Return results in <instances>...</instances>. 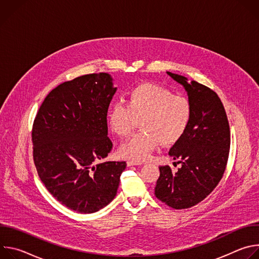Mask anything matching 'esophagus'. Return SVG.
Here are the masks:
<instances>
[{
	"label": "esophagus",
	"instance_id": "1",
	"mask_svg": "<svg viewBox=\"0 0 259 259\" xmlns=\"http://www.w3.org/2000/svg\"><path fill=\"white\" fill-rule=\"evenodd\" d=\"M128 166H136V165H142V162H138V161H134V160H129L127 162Z\"/></svg>",
	"mask_w": 259,
	"mask_h": 259
}]
</instances>
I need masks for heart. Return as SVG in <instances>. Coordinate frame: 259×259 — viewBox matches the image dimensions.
Segmentation results:
<instances>
[{
	"instance_id": "obj_1",
	"label": "heart",
	"mask_w": 259,
	"mask_h": 259,
	"mask_svg": "<svg viewBox=\"0 0 259 259\" xmlns=\"http://www.w3.org/2000/svg\"><path fill=\"white\" fill-rule=\"evenodd\" d=\"M192 118L193 106L189 98L151 83L133 88L127 102H114L107 114L110 129L122 138L129 136L141 120L142 131L119 150L121 157L138 162L149 159L161 142L164 145L178 142L187 133Z\"/></svg>"
}]
</instances>
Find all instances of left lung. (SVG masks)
I'll return each mask as SVG.
<instances>
[{"instance_id":"left-lung-1","label":"left lung","mask_w":259,"mask_h":259,"mask_svg":"<svg viewBox=\"0 0 259 259\" xmlns=\"http://www.w3.org/2000/svg\"><path fill=\"white\" fill-rule=\"evenodd\" d=\"M167 73L188 92L193 118L187 133L169 152L181 167L176 172L168 165L159 167L155 195L169 207L187 209L203 201L223 178L230 153V125L224 104L213 90Z\"/></svg>"}]
</instances>
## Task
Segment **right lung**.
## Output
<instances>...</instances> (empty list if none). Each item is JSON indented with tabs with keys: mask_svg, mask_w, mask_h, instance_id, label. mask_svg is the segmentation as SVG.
<instances>
[{
	"mask_svg": "<svg viewBox=\"0 0 259 259\" xmlns=\"http://www.w3.org/2000/svg\"><path fill=\"white\" fill-rule=\"evenodd\" d=\"M116 91L106 72L78 77L54 88L33 121L36 171L57 201L79 213L112 202L127 165L102 161L113 149L106 116Z\"/></svg>",
	"mask_w": 259,
	"mask_h": 259,
	"instance_id": "add662e5",
	"label": "right lung"
}]
</instances>
